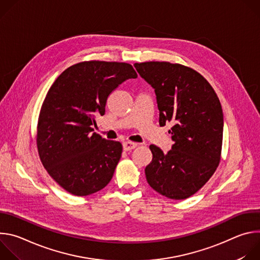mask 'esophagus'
<instances>
[{
	"label": "esophagus",
	"instance_id": "34e87169",
	"mask_svg": "<svg viewBox=\"0 0 260 260\" xmlns=\"http://www.w3.org/2000/svg\"><path fill=\"white\" fill-rule=\"evenodd\" d=\"M122 147H123V150L124 151H128V150L135 149V148L137 147V144L133 143V142H124L122 144Z\"/></svg>",
	"mask_w": 260,
	"mask_h": 260
}]
</instances>
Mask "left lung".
I'll return each instance as SVG.
<instances>
[{
	"mask_svg": "<svg viewBox=\"0 0 260 260\" xmlns=\"http://www.w3.org/2000/svg\"><path fill=\"white\" fill-rule=\"evenodd\" d=\"M139 75L154 89L159 125L172 122L168 153L150 145L145 168L148 184L166 198L184 200L198 192L216 171L223 137V112L210 83L197 71L168 61L136 62Z\"/></svg>",
	"mask_w": 260,
	"mask_h": 260,
	"instance_id": "1",
	"label": "left lung"
}]
</instances>
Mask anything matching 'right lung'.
I'll use <instances>...</instances> for the list:
<instances>
[{
	"label": "right lung",
	"mask_w": 260,
	"mask_h": 260,
	"mask_svg": "<svg viewBox=\"0 0 260 260\" xmlns=\"http://www.w3.org/2000/svg\"><path fill=\"white\" fill-rule=\"evenodd\" d=\"M138 75L133 66L83 61L64 70L43 102L37 132L40 159L68 192L85 197L100 191L113 177L122 145L93 133L109 95Z\"/></svg>",
	"instance_id": "add662e5"
}]
</instances>
